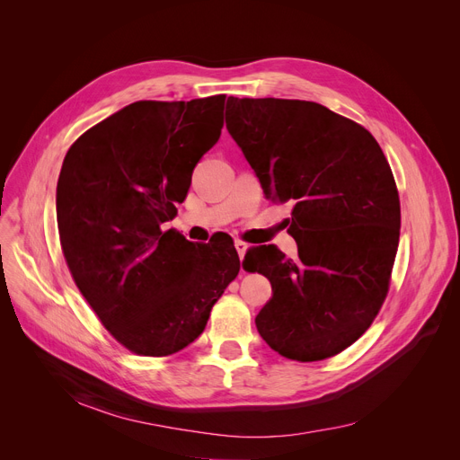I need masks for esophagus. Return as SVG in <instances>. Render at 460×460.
I'll use <instances>...</instances> for the list:
<instances>
[{"mask_svg":"<svg viewBox=\"0 0 460 460\" xmlns=\"http://www.w3.org/2000/svg\"><path fill=\"white\" fill-rule=\"evenodd\" d=\"M234 248H236V253H238L240 261H244V255H246L250 246L246 243H243V240H234Z\"/></svg>","mask_w":460,"mask_h":460,"instance_id":"obj_1","label":"esophagus"}]
</instances>
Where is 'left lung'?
I'll list each match as a JSON object with an SVG mask.
<instances>
[{
	"label": "left lung",
	"mask_w": 460,
	"mask_h": 460,
	"mask_svg": "<svg viewBox=\"0 0 460 460\" xmlns=\"http://www.w3.org/2000/svg\"><path fill=\"white\" fill-rule=\"evenodd\" d=\"M226 125L264 196L293 203L298 259L276 246L246 253L272 285L257 330L285 358L340 354L388 295L401 227L390 164L364 127L317 102L229 96Z\"/></svg>",
	"instance_id": "left-lung-1"
}]
</instances>
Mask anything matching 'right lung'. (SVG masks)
<instances>
[{
    "instance_id": "right-lung-1",
    "label": "right lung",
    "mask_w": 460,
    "mask_h": 460,
    "mask_svg": "<svg viewBox=\"0 0 460 460\" xmlns=\"http://www.w3.org/2000/svg\"><path fill=\"white\" fill-rule=\"evenodd\" d=\"M226 94L139 101L82 134L58 181L61 248L80 293L119 343L169 356L196 341L236 278L233 240L198 244L162 231L193 167L220 139Z\"/></svg>"
}]
</instances>
